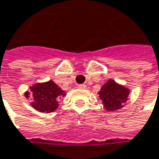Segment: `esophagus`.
Returning a JSON list of instances; mask_svg holds the SVG:
<instances>
[{
	"instance_id": "1",
	"label": "esophagus",
	"mask_w": 159,
	"mask_h": 159,
	"mask_svg": "<svg viewBox=\"0 0 159 159\" xmlns=\"http://www.w3.org/2000/svg\"><path fill=\"white\" fill-rule=\"evenodd\" d=\"M77 87L79 89H85L86 88V85H85V84H78Z\"/></svg>"
}]
</instances>
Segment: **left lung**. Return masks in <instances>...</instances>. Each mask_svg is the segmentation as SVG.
<instances>
[{"instance_id": "left-lung-1", "label": "left lung", "mask_w": 159, "mask_h": 159, "mask_svg": "<svg viewBox=\"0 0 159 159\" xmlns=\"http://www.w3.org/2000/svg\"><path fill=\"white\" fill-rule=\"evenodd\" d=\"M99 94L105 110L113 111L120 109L123 106V103L126 102L129 90L111 79L101 88Z\"/></svg>"}]
</instances>
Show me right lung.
I'll return each instance as SVG.
<instances>
[{"mask_svg": "<svg viewBox=\"0 0 159 159\" xmlns=\"http://www.w3.org/2000/svg\"><path fill=\"white\" fill-rule=\"evenodd\" d=\"M65 91L58 87L53 81L36 84L30 87V93L26 92L27 98L31 97V106L41 112L49 113L58 107V102L65 96Z\"/></svg>", "mask_w": 159, "mask_h": 159, "instance_id": "1", "label": "right lung"}]
</instances>
